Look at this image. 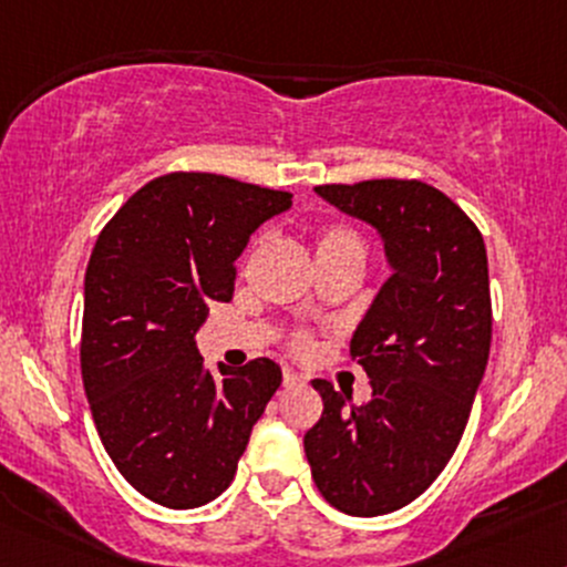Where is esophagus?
Segmentation results:
<instances>
[{"label":"esophagus","instance_id":"1","mask_svg":"<svg viewBox=\"0 0 567 567\" xmlns=\"http://www.w3.org/2000/svg\"><path fill=\"white\" fill-rule=\"evenodd\" d=\"M282 382H285V388H296V384L307 382V377L298 374V371H293V369H285L282 371Z\"/></svg>","mask_w":567,"mask_h":567}]
</instances>
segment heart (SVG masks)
Listing matches in <instances>:
<instances>
[{"label":"heart","mask_w":567,"mask_h":567,"mask_svg":"<svg viewBox=\"0 0 567 567\" xmlns=\"http://www.w3.org/2000/svg\"><path fill=\"white\" fill-rule=\"evenodd\" d=\"M315 255L317 260L322 258H339V255H354V258H363V241L360 236L347 226H328L317 234L315 241ZM296 347L301 352L309 350L307 339H298Z\"/></svg>","instance_id":"1"}]
</instances>
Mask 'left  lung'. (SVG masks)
Here are the masks:
<instances>
[{"label":"left lung","instance_id":"8db88e82","mask_svg":"<svg viewBox=\"0 0 567 567\" xmlns=\"http://www.w3.org/2000/svg\"><path fill=\"white\" fill-rule=\"evenodd\" d=\"M315 193L374 228L390 277L350 341L371 401L354 406L352 393L315 379L326 409L303 452L333 508L390 514L431 487L463 439L493 339L487 250L471 217L416 179Z\"/></svg>","mask_w":567,"mask_h":567}]
</instances>
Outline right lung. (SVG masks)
I'll return each instance as SVG.
<instances>
[{"instance_id": "1", "label": "right lung", "mask_w": 567, "mask_h": 567, "mask_svg": "<svg viewBox=\"0 0 567 567\" xmlns=\"http://www.w3.org/2000/svg\"><path fill=\"white\" fill-rule=\"evenodd\" d=\"M290 193L204 172L155 177L99 234L85 269V398L123 478L166 508H198L234 482L252 425L282 384L255 358L204 365L196 333L231 301L250 236Z\"/></svg>"}]
</instances>
